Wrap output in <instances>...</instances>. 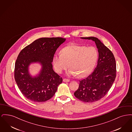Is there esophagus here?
Returning a JSON list of instances; mask_svg holds the SVG:
<instances>
[{"label":"esophagus","mask_w":132,"mask_h":132,"mask_svg":"<svg viewBox=\"0 0 132 132\" xmlns=\"http://www.w3.org/2000/svg\"><path fill=\"white\" fill-rule=\"evenodd\" d=\"M63 82H70V80L69 79H63Z\"/></svg>","instance_id":"obj_1"}]
</instances>
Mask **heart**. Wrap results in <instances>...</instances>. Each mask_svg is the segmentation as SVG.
I'll return each instance as SVG.
<instances>
[{
    "mask_svg": "<svg viewBox=\"0 0 132 132\" xmlns=\"http://www.w3.org/2000/svg\"><path fill=\"white\" fill-rule=\"evenodd\" d=\"M97 58V50L94 47L72 44L64 47L61 54L54 55L52 63L58 73H61L69 65L68 75H78L79 77L83 78L92 71Z\"/></svg>",
    "mask_w": 132,
    "mask_h": 132,
    "instance_id": "obj_1",
    "label": "heart"
}]
</instances>
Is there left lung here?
<instances>
[{"instance_id":"obj_1","label":"left lung","mask_w":132,"mask_h":132,"mask_svg":"<svg viewBox=\"0 0 132 132\" xmlns=\"http://www.w3.org/2000/svg\"><path fill=\"white\" fill-rule=\"evenodd\" d=\"M81 38L94 41L98 49V59L92 74L80 81L74 95L83 102H94L103 97L112 87L116 76V61L111 50L97 38Z\"/></svg>"}]
</instances>
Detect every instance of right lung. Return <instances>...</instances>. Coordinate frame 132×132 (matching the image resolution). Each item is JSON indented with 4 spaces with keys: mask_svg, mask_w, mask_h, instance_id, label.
Returning a JSON list of instances; mask_svg holds the SVG:
<instances>
[{
    "mask_svg": "<svg viewBox=\"0 0 132 132\" xmlns=\"http://www.w3.org/2000/svg\"><path fill=\"white\" fill-rule=\"evenodd\" d=\"M66 40L62 38H42L35 40L21 51L16 61L14 78L22 94L36 102L49 100L55 94L62 78L52 68V59L59 46ZM38 63L42 69L38 76L32 77L28 67Z\"/></svg>",
    "mask_w": 132,
    "mask_h": 132,
    "instance_id": "add662e5",
    "label": "right lung"
}]
</instances>
